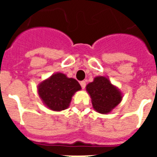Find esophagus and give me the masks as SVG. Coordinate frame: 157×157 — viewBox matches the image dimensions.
<instances>
[{
  "mask_svg": "<svg viewBox=\"0 0 157 157\" xmlns=\"http://www.w3.org/2000/svg\"><path fill=\"white\" fill-rule=\"evenodd\" d=\"M81 88L82 89H85L86 88V81H81Z\"/></svg>",
  "mask_w": 157,
  "mask_h": 157,
  "instance_id": "esophagus-1",
  "label": "esophagus"
}]
</instances>
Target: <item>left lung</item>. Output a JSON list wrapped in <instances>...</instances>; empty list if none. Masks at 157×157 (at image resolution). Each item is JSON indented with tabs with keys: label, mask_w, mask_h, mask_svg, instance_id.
I'll return each instance as SVG.
<instances>
[{
	"label": "left lung",
	"mask_w": 157,
	"mask_h": 157,
	"mask_svg": "<svg viewBox=\"0 0 157 157\" xmlns=\"http://www.w3.org/2000/svg\"><path fill=\"white\" fill-rule=\"evenodd\" d=\"M93 107L101 114H107L122 100V93L106 76H96L86 86Z\"/></svg>",
	"instance_id": "left-lung-1"
}]
</instances>
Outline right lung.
<instances>
[{"mask_svg":"<svg viewBox=\"0 0 157 157\" xmlns=\"http://www.w3.org/2000/svg\"><path fill=\"white\" fill-rule=\"evenodd\" d=\"M81 90L78 81L61 72L53 74L37 86L38 94L43 103L55 112L67 109L74 94Z\"/></svg>","mask_w":157,"mask_h":157,"instance_id":"1","label":"right lung"}]
</instances>
